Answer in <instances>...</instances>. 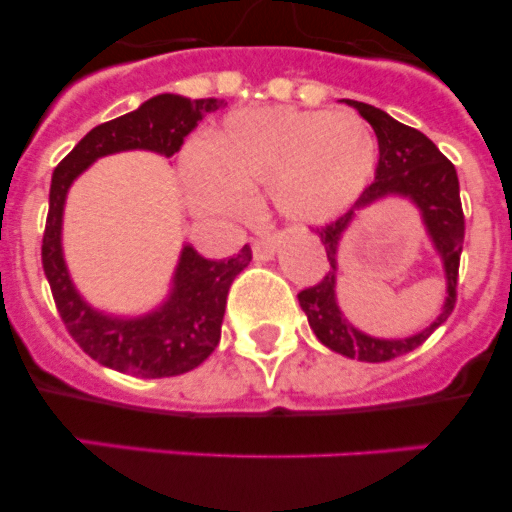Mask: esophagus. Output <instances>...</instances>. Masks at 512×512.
Wrapping results in <instances>:
<instances>
[{"label": "esophagus", "mask_w": 512, "mask_h": 512, "mask_svg": "<svg viewBox=\"0 0 512 512\" xmlns=\"http://www.w3.org/2000/svg\"><path fill=\"white\" fill-rule=\"evenodd\" d=\"M275 250H277V240L270 235L252 242V255H255V260H270V257H275Z\"/></svg>", "instance_id": "1"}]
</instances>
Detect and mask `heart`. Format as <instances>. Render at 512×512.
Wrapping results in <instances>:
<instances>
[{
	"mask_svg": "<svg viewBox=\"0 0 512 512\" xmlns=\"http://www.w3.org/2000/svg\"><path fill=\"white\" fill-rule=\"evenodd\" d=\"M376 158L374 133L354 113L242 108L225 118L213 143L185 146L180 175L188 205L205 218L245 215L252 190L270 188L282 218L319 225L361 198Z\"/></svg>",
	"mask_w": 512,
	"mask_h": 512,
	"instance_id": "1",
	"label": "heart"
}]
</instances>
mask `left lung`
<instances>
[{"instance_id":"left-lung-1","label":"left lung","mask_w":512,"mask_h":512,"mask_svg":"<svg viewBox=\"0 0 512 512\" xmlns=\"http://www.w3.org/2000/svg\"><path fill=\"white\" fill-rule=\"evenodd\" d=\"M344 103L356 108L374 128L376 138H379V168H376L374 183L361 193L354 208L339 220H334V223L317 230L319 240L327 250L329 272L322 277L319 285L302 289L297 299L302 312L307 314L309 327H312V332L317 334L324 347L349 356V359L379 364V361H389L406 352H414L451 317L453 304H456L458 265H461L466 220H463L456 168H453L451 160L438 151L431 138H426L416 128L404 126L386 111L369 106V103L352 101V98H344ZM386 197H404L417 205L429 239L442 260L444 276L447 277V299L444 300L442 314L426 330L401 340L371 338L356 330L343 317L336 299L338 245L355 215Z\"/></svg>"}]
</instances>
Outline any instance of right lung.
<instances>
[{
  "label": "right lung",
  "instance_id": "right-lung-1",
  "mask_svg": "<svg viewBox=\"0 0 512 512\" xmlns=\"http://www.w3.org/2000/svg\"><path fill=\"white\" fill-rule=\"evenodd\" d=\"M223 106L220 98L158 94L136 111L91 128L51 175L41 265L56 309L74 342L101 366L141 379L178 376L203 364L220 342L227 292L250 265V245L227 260H208L193 245H183L170 280L168 297L156 309L136 317L108 314L91 307L69 275L61 247L64 205L74 180L98 158L123 151H151L170 158L205 113Z\"/></svg>",
  "mask_w": 512,
  "mask_h": 512
}]
</instances>
